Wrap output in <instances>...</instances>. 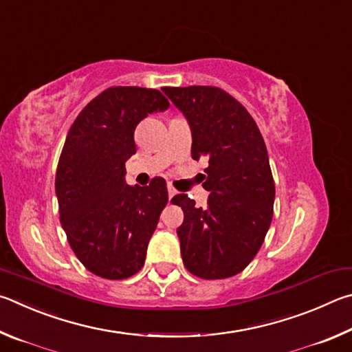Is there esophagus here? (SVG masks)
<instances>
[{
    "mask_svg": "<svg viewBox=\"0 0 352 352\" xmlns=\"http://www.w3.org/2000/svg\"><path fill=\"white\" fill-rule=\"evenodd\" d=\"M177 192H176V188L171 186V184H168V196L170 198H173V196H175Z\"/></svg>",
    "mask_w": 352,
    "mask_h": 352,
    "instance_id": "obj_1",
    "label": "esophagus"
}]
</instances>
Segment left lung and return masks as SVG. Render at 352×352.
I'll return each instance as SVG.
<instances>
[{
  "mask_svg": "<svg viewBox=\"0 0 352 352\" xmlns=\"http://www.w3.org/2000/svg\"><path fill=\"white\" fill-rule=\"evenodd\" d=\"M162 91L192 126V156L206 157L207 207L187 195L173 204L184 212L177 229L184 266L204 280L229 278L254 260L272 223L275 182L267 148L254 117L218 86Z\"/></svg>",
  "mask_w": 352,
  "mask_h": 352,
  "instance_id": "1",
  "label": "left lung"
}]
</instances>
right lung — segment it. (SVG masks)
Here are the masks:
<instances>
[{
  "label": "right lung",
  "instance_id": "right-lung-1",
  "mask_svg": "<svg viewBox=\"0 0 352 352\" xmlns=\"http://www.w3.org/2000/svg\"><path fill=\"white\" fill-rule=\"evenodd\" d=\"M168 107L157 89L111 86L66 135L55 173L60 223L80 263L102 278L125 280L144 267L168 192L162 177L129 187L125 162L135 153L138 123Z\"/></svg>",
  "mask_w": 352,
  "mask_h": 352
}]
</instances>
